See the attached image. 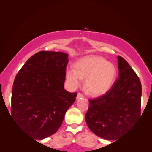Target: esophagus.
Listing matches in <instances>:
<instances>
[{"label":"esophagus","instance_id":"esophagus-1","mask_svg":"<svg viewBox=\"0 0 152 152\" xmlns=\"http://www.w3.org/2000/svg\"><path fill=\"white\" fill-rule=\"evenodd\" d=\"M82 97H83V95H82V94H81V93H79L78 94H77V95L76 99H79L82 98Z\"/></svg>","mask_w":152,"mask_h":152}]
</instances>
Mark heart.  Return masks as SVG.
I'll return each mask as SVG.
<instances>
[{"mask_svg":"<svg viewBox=\"0 0 152 152\" xmlns=\"http://www.w3.org/2000/svg\"><path fill=\"white\" fill-rule=\"evenodd\" d=\"M66 76L70 86L81 84L82 78H86V88L90 94L99 96L108 92L116 76V68L104 58L88 56L79 60L76 68L66 69Z\"/></svg>","mask_w":152,"mask_h":152,"instance_id":"heart-1","label":"heart"}]
</instances>
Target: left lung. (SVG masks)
<instances>
[{"label":"left lung","instance_id":"obj_1","mask_svg":"<svg viewBox=\"0 0 152 152\" xmlns=\"http://www.w3.org/2000/svg\"><path fill=\"white\" fill-rule=\"evenodd\" d=\"M117 58L119 78L107 93L90 100L85 116L93 134L110 140L122 136L140 115V81L125 59Z\"/></svg>","mask_w":152,"mask_h":152}]
</instances>
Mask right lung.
Masks as SVG:
<instances>
[{"label": "right lung", "instance_id": "add662e5", "mask_svg": "<svg viewBox=\"0 0 152 152\" xmlns=\"http://www.w3.org/2000/svg\"><path fill=\"white\" fill-rule=\"evenodd\" d=\"M68 57L62 52H39L25 63L14 79L12 116L36 140L55 134L75 101L77 93L64 89Z\"/></svg>", "mask_w": 152, "mask_h": 152}]
</instances>
